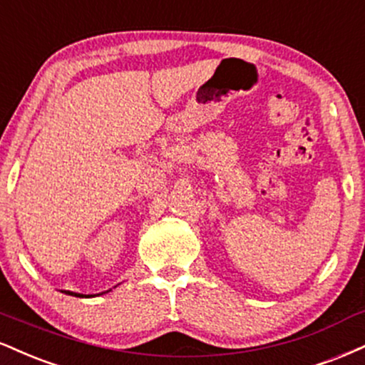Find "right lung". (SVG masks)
<instances>
[{
	"label": "right lung",
	"instance_id": "1",
	"mask_svg": "<svg viewBox=\"0 0 365 365\" xmlns=\"http://www.w3.org/2000/svg\"><path fill=\"white\" fill-rule=\"evenodd\" d=\"M61 292L69 294V296H76V297H93L95 296V294H78V292H71V291H61ZM105 292H108V291H105ZM105 292H102V294H105Z\"/></svg>",
	"mask_w": 365,
	"mask_h": 365
}]
</instances>
